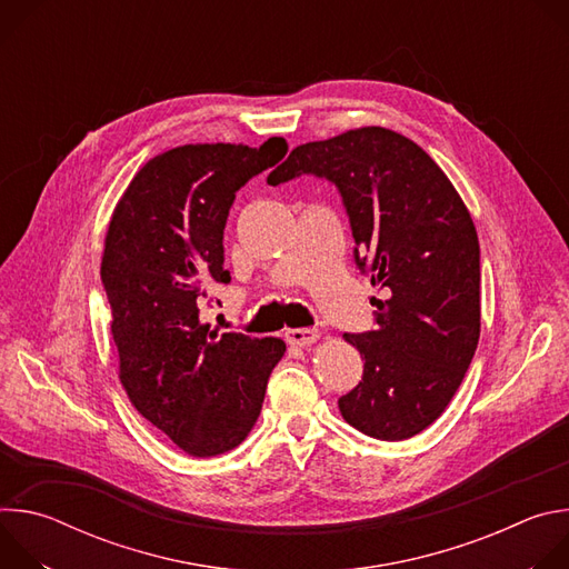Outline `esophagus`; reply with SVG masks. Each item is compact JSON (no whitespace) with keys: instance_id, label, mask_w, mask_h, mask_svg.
<instances>
[{"instance_id":"esophagus-1","label":"esophagus","mask_w":569,"mask_h":569,"mask_svg":"<svg viewBox=\"0 0 569 569\" xmlns=\"http://www.w3.org/2000/svg\"><path fill=\"white\" fill-rule=\"evenodd\" d=\"M319 331L317 329H288L286 331V340L295 347H310L312 342H317Z\"/></svg>"}]
</instances>
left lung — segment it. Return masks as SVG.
Listing matches in <instances>:
<instances>
[{
  "instance_id": "left-lung-1",
  "label": "left lung",
  "mask_w": 569,
  "mask_h": 569,
  "mask_svg": "<svg viewBox=\"0 0 569 569\" xmlns=\"http://www.w3.org/2000/svg\"><path fill=\"white\" fill-rule=\"evenodd\" d=\"M299 176L338 187L356 266L387 292L371 299L373 331L345 333L365 371L338 408L367 437L410 439L448 408L479 342L472 218L437 161L380 126L297 146L268 184Z\"/></svg>"
}]
</instances>
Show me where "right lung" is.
<instances>
[{
  "mask_svg": "<svg viewBox=\"0 0 569 569\" xmlns=\"http://www.w3.org/2000/svg\"><path fill=\"white\" fill-rule=\"evenodd\" d=\"M288 152L187 143L152 157L121 196L101 281L112 308L119 378L137 412L191 457L236 448L254 428L279 338L216 333L200 319L207 288L229 283L222 233L236 191Z\"/></svg>",
  "mask_w": 569,
  "mask_h": 569,
  "instance_id": "right-lung-1",
  "label": "right lung"
}]
</instances>
